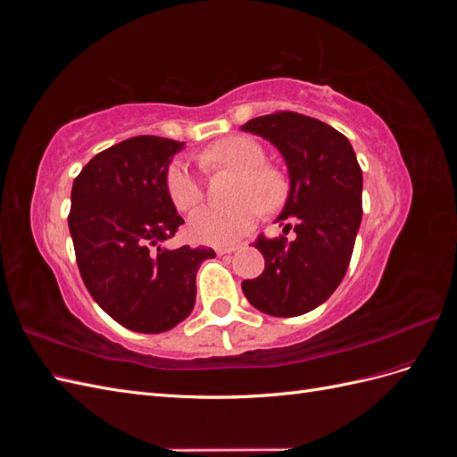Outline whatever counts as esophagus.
<instances>
[{"label":"esophagus","instance_id":"obj_1","mask_svg":"<svg viewBox=\"0 0 457 457\" xmlns=\"http://www.w3.org/2000/svg\"><path fill=\"white\" fill-rule=\"evenodd\" d=\"M238 250V245H223V247H215L217 255H228V253H234Z\"/></svg>","mask_w":457,"mask_h":457}]
</instances>
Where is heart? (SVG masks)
I'll return each instance as SVG.
<instances>
[{"mask_svg": "<svg viewBox=\"0 0 457 457\" xmlns=\"http://www.w3.org/2000/svg\"><path fill=\"white\" fill-rule=\"evenodd\" d=\"M212 168L238 173L230 207H204L188 219V237L200 244L227 245L253 230L261 207L272 210L286 196L284 175L265 163V150L250 137L234 135L215 143L205 154ZM165 195L179 213H190L204 200L205 183L202 173L185 158L173 160L163 179Z\"/></svg>", "mask_w": 457, "mask_h": 457, "instance_id": "1", "label": "heart"}]
</instances>
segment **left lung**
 <instances>
[{
    "label": "left lung",
    "mask_w": 457,
    "mask_h": 457,
    "mask_svg": "<svg viewBox=\"0 0 457 457\" xmlns=\"http://www.w3.org/2000/svg\"><path fill=\"white\" fill-rule=\"evenodd\" d=\"M242 129L282 152L289 195L278 220L295 232L292 242L259 234L253 245L265 270L242 282L244 295L272 316L305 314L336 292L349 269L362 220V170L347 137L316 118L280 110Z\"/></svg>",
    "instance_id": "1"
}]
</instances>
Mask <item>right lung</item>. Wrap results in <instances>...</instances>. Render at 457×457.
<instances>
[{"mask_svg": "<svg viewBox=\"0 0 457 457\" xmlns=\"http://www.w3.org/2000/svg\"><path fill=\"white\" fill-rule=\"evenodd\" d=\"M183 145L133 137L91 158L72 185L68 228L81 280L108 316L139 334L185 320L202 261L215 257L212 247H160L185 223L163 187Z\"/></svg>", "mask_w": 457, "mask_h": 457, "instance_id": "add662e5", "label": "right lung"}]
</instances>
